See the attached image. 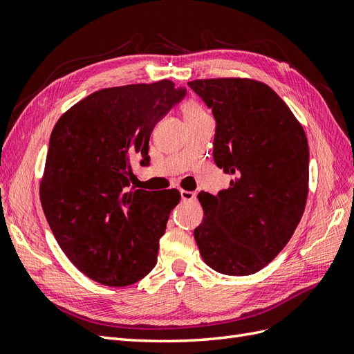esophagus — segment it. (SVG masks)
I'll return each instance as SVG.
<instances>
[{"label": "esophagus", "instance_id": "obj_1", "mask_svg": "<svg viewBox=\"0 0 354 354\" xmlns=\"http://www.w3.org/2000/svg\"><path fill=\"white\" fill-rule=\"evenodd\" d=\"M180 198H183V202H189V201H194L196 194L193 192H187V189H180Z\"/></svg>", "mask_w": 354, "mask_h": 354}]
</instances>
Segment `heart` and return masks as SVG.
Segmentation results:
<instances>
[{
	"label": "heart",
	"mask_w": 354,
	"mask_h": 354,
	"mask_svg": "<svg viewBox=\"0 0 354 354\" xmlns=\"http://www.w3.org/2000/svg\"><path fill=\"white\" fill-rule=\"evenodd\" d=\"M180 109H183V115H184L185 120H189V118L201 116V115L205 113L203 109L198 106L197 103H194V102H185Z\"/></svg>",
	"instance_id": "heart-1"
}]
</instances>
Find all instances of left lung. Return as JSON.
Returning a JSON list of instances; mask_svg holds the SVG:
<instances>
[{
	"label": "left lung",
	"mask_w": 354,
	"mask_h": 354,
	"mask_svg": "<svg viewBox=\"0 0 354 354\" xmlns=\"http://www.w3.org/2000/svg\"><path fill=\"white\" fill-rule=\"evenodd\" d=\"M188 86L215 118L214 161L227 189L198 193L194 239L205 263L251 275L283 250L305 211L310 149L302 125L274 89L252 79H198Z\"/></svg>",
	"instance_id": "left-lung-1"
}]
</instances>
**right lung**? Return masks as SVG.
<instances>
[{"instance_id":"add662e5","label":"right lung","mask_w":354,"mask_h":354,"mask_svg":"<svg viewBox=\"0 0 354 354\" xmlns=\"http://www.w3.org/2000/svg\"><path fill=\"white\" fill-rule=\"evenodd\" d=\"M185 94L166 79L104 88L53 127L40 183L43 212L71 263L100 284H134L157 263L180 194L130 189L131 165H149L153 127Z\"/></svg>"}]
</instances>
